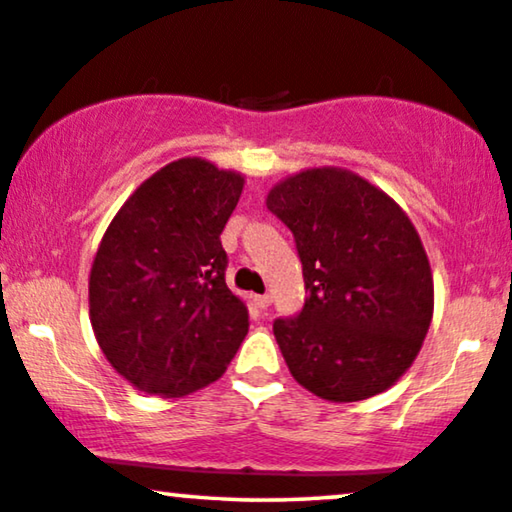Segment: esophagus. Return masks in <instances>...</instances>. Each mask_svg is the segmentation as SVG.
Returning a JSON list of instances; mask_svg holds the SVG:
<instances>
[{"instance_id":"esophagus-1","label":"esophagus","mask_w":512,"mask_h":512,"mask_svg":"<svg viewBox=\"0 0 512 512\" xmlns=\"http://www.w3.org/2000/svg\"><path fill=\"white\" fill-rule=\"evenodd\" d=\"M255 304L260 306V309H269V306H271V295H257L255 297Z\"/></svg>"}]
</instances>
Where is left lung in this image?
<instances>
[{"label":"left lung","instance_id":"left-lung-1","mask_svg":"<svg viewBox=\"0 0 512 512\" xmlns=\"http://www.w3.org/2000/svg\"><path fill=\"white\" fill-rule=\"evenodd\" d=\"M267 208L292 231L306 295L274 335L297 384L330 403L391 388L421 351L433 274L403 208L365 177L320 166L271 189Z\"/></svg>","mask_w":512,"mask_h":512}]
</instances>
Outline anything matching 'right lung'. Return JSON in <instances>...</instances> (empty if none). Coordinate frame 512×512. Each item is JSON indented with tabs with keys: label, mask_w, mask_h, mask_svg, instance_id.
I'll list each match as a JSON object with an SVG mask.
<instances>
[{
	"label": "right lung",
	"mask_w": 512,
	"mask_h": 512,
	"mask_svg": "<svg viewBox=\"0 0 512 512\" xmlns=\"http://www.w3.org/2000/svg\"><path fill=\"white\" fill-rule=\"evenodd\" d=\"M245 177L199 156L147 177L102 236L88 313L109 365L138 391L180 398L220 379L248 335L220 234Z\"/></svg>",
	"instance_id": "obj_1"
}]
</instances>
